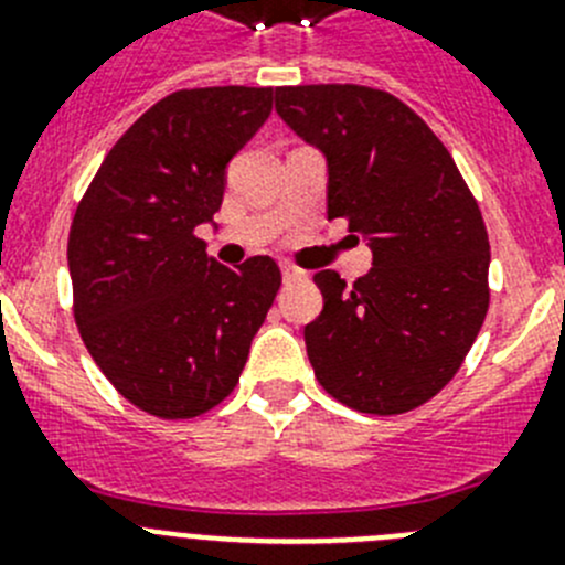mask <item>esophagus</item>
Wrapping results in <instances>:
<instances>
[{"label":"esophagus","instance_id":"obj_1","mask_svg":"<svg viewBox=\"0 0 565 565\" xmlns=\"http://www.w3.org/2000/svg\"><path fill=\"white\" fill-rule=\"evenodd\" d=\"M282 279H286V282H299V279H306V271L291 266V263H282Z\"/></svg>","mask_w":565,"mask_h":565}]
</instances>
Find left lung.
Instances as JSON below:
<instances>
[{
	"instance_id": "8db88e82",
	"label": "left lung",
	"mask_w": 565,
	"mask_h": 565,
	"mask_svg": "<svg viewBox=\"0 0 565 565\" xmlns=\"http://www.w3.org/2000/svg\"><path fill=\"white\" fill-rule=\"evenodd\" d=\"M279 118L326 152L328 221L371 239L348 286L317 271L313 376L337 402L398 416L458 373L489 311V234L450 149L396 96L362 84L277 87Z\"/></svg>"
}]
</instances>
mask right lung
<instances>
[{
    "label": "right lung",
    "mask_w": 565,
    "mask_h": 565,
    "mask_svg": "<svg viewBox=\"0 0 565 565\" xmlns=\"http://www.w3.org/2000/svg\"><path fill=\"white\" fill-rule=\"evenodd\" d=\"M271 87L178 89L115 141L67 239L73 317L104 376L163 422L209 413L237 387L282 274L226 268L194 228L223 203L226 167L271 115Z\"/></svg>",
    "instance_id": "right-lung-1"
}]
</instances>
